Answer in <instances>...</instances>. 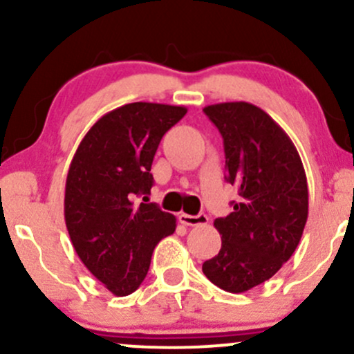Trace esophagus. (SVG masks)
Returning a JSON list of instances; mask_svg holds the SVG:
<instances>
[{"label":"esophagus","mask_w":354,"mask_h":354,"mask_svg":"<svg viewBox=\"0 0 354 354\" xmlns=\"http://www.w3.org/2000/svg\"><path fill=\"white\" fill-rule=\"evenodd\" d=\"M180 221L183 225L186 226H203L208 223V216H206L205 213H200V214H188V213H181L180 214Z\"/></svg>","instance_id":"esophagus-1"}]
</instances>
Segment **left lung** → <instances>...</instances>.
Segmentation results:
<instances>
[{
    "label": "left lung",
    "mask_w": 354,
    "mask_h": 354,
    "mask_svg": "<svg viewBox=\"0 0 354 354\" xmlns=\"http://www.w3.org/2000/svg\"><path fill=\"white\" fill-rule=\"evenodd\" d=\"M223 136L226 181L238 201L214 219L221 250L203 263L211 283L245 293L265 283L291 258L308 219V183L293 141L261 108L245 101L206 106Z\"/></svg>",
    "instance_id": "1"
}]
</instances>
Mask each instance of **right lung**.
Masks as SVG:
<instances>
[{
    "label": "right lung",
    "mask_w": 354,
    "mask_h": 354,
    "mask_svg": "<svg viewBox=\"0 0 354 354\" xmlns=\"http://www.w3.org/2000/svg\"><path fill=\"white\" fill-rule=\"evenodd\" d=\"M185 106L129 103L101 116L84 135L66 176L64 221L83 265L115 296L140 288L154 246L176 230V218L149 194L161 138L186 115Z\"/></svg>",
    "instance_id": "right-lung-1"
}]
</instances>
